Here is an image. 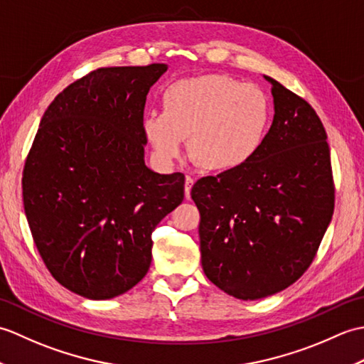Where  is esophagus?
Returning a JSON list of instances; mask_svg holds the SVG:
<instances>
[{"mask_svg": "<svg viewBox=\"0 0 364 364\" xmlns=\"http://www.w3.org/2000/svg\"><path fill=\"white\" fill-rule=\"evenodd\" d=\"M196 180L192 176H186V181H184V196H186V198L191 197V189L192 186H194Z\"/></svg>", "mask_w": 364, "mask_h": 364, "instance_id": "esophagus-1", "label": "esophagus"}]
</instances>
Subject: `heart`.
<instances>
[{"mask_svg":"<svg viewBox=\"0 0 364 364\" xmlns=\"http://www.w3.org/2000/svg\"><path fill=\"white\" fill-rule=\"evenodd\" d=\"M270 122L267 95L227 75L180 80L162 94V112L142 119V133L162 161L189 154L208 172H231L261 149Z\"/></svg>","mask_w":364,"mask_h":364,"instance_id":"heart-1","label":"heart"}]
</instances>
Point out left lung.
Here are the masks:
<instances>
[{
	"label": "left lung",
	"instance_id": "1",
	"mask_svg": "<svg viewBox=\"0 0 364 364\" xmlns=\"http://www.w3.org/2000/svg\"><path fill=\"white\" fill-rule=\"evenodd\" d=\"M264 78L275 114L261 149L245 166L200 178L191 191L205 275L241 300L272 296L299 280L335 208L321 119L304 98Z\"/></svg>",
	"mask_w": 364,
	"mask_h": 364
}]
</instances>
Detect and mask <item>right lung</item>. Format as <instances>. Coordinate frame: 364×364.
I'll return each mask as SVG.
<instances>
[{
	"mask_svg": "<svg viewBox=\"0 0 364 364\" xmlns=\"http://www.w3.org/2000/svg\"><path fill=\"white\" fill-rule=\"evenodd\" d=\"M166 64L97 68L45 111L23 168V205L50 274L92 300L142 280L151 233L184 198V175L145 166L146 94Z\"/></svg>",
	"mask_w": 364,
	"mask_h": 364,
	"instance_id": "obj_1",
	"label": "right lung"
}]
</instances>
